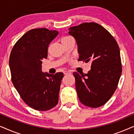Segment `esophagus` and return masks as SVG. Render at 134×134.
I'll list each match as a JSON object with an SVG mask.
<instances>
[{
    "mask_svg": "<svg viewBox=\"0 0 134 134\" xmlns=\"http://www.w3.org/2000/svg\"><path fill=\"white\" fill-rule=\"evenodd\" d=\"M63 74L65 75H68V74H71V72H70V71H65L63 72Z\"/></svg>",
    "mask_w": 134,
    "mask_h": 134,
    "instance_id": "34e87169",
    "label": "esophagus"
}]
</instances>
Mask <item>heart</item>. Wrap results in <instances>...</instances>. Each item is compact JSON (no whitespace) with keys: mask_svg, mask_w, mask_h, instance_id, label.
<instances>
[{"mask_svg":"<svg viewBox=\"0 0 134 134\" xmlns=\"http://www.w3.org/2000/svg\"><path fill=\"white\" fill-rule=\"evenodd\" d=\"M71 39H72V38L69 37V36H65V37H63L62 38L61 41H62V43H64V42H66L68 41H69V40H70Z\"/></svg>","mask_w":134,"mask_h":134,"instance_id":"heart-1","label":"heart"}]
</instances>
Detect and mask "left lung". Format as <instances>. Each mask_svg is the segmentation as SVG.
<instances>
[{
  "label": "left lung",
  "mask_w": 134,
  "mask_h": 134,
  "mask_svg": "<svg viewBox=\"0 0 134 134\" xmlns=\"http://www.w3.org/2000/svg\"><path fill=\"white\" fill-rule=\"evenodd\" d=\"M68 34L76 40L79 61L91 62L87 74L73 73L79 99L88 107H100L113 94L121 75L118 44L105 28L95 23L69 27Z\"/></svg>",
  "instance_id": "1"
}]
</instances>
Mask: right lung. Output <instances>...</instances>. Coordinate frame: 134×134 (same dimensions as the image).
<instances>
[{"label": "right lung", "instance_id": "obj_1", "mask_svg": "<svg viewBox=\"0 0 134 134\" xmlns=\"http://www.w3.org/2000/svg\"><path fill=\"white\" fill-rule=\"evenodd\" d=\"M57 30L34 29L25 33L13 47L9 66L14 87L29 107L47 111L58 102L62 72L42 71L41 60L47 58V48L58 35Z\"/></svg>", "mask_w": 134, "mask_h": 134}]
</instances>
